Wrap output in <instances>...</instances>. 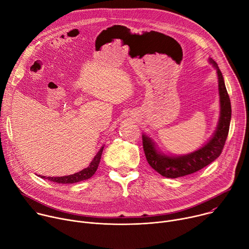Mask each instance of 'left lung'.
Listing matches in <instances>:
<instances>
[{"label": "left lung", "instance_id": "left-lung-1", "mask_svg": "<svg viewBox=\"0 0 249 249\" xmlns=\"http://www.w3.org/2000/svg\"><path fill=\"white\" fill-rule=\"evenodd\" d=\"M210 62L217 69L219 80V93L221 104V116L216 132L212 139L201 149L186 156L168 157L160 154L153 141L143 135V149L149 164L160 175L167 178H177L194 173L214 161L222 154L230 130L231 117V106L229 93L226 89L224 78L217 63L210 59Z\"/></svg>", "mask_w": 249, "mask_h": 249}]
</instances>
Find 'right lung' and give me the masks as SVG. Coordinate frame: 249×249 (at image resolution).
I'll return each mask as SVG.
<instances>
[{
	"label": "right lung",
	"instance_id": "right-lung-1",
	"mask_svg": "<svg viewBox=\"0 0 249 249\" xmlns=\"http://www.w3.org/2000/svg\"><path fill=\"white\" fill-rule=\"evenodd\" d=\"M102 151H103V147L99 150V152L96 154V156L94 157V159L91 160V162L89 163V165L81 170L80 172H77L75 174H71V175H67V176H59V177H46V176H40L41 178H44V179H47V180H50V181H53V182H56V183H63V184H72V183H76V182H80V181H83V180H87L89 178H90V177L95 173L97 167H98V164H99V161H100V158H101V155H102Z\"/></svg>",
	"mask_w": 249,
	"mask_h": 249
}]
</instances>
